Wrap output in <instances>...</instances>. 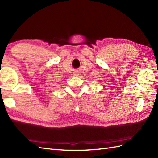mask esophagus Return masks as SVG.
Returning a JSON list of instances; mask_svg holds the SVG:
<instances>
[{
	"instance_id": "34e87169",
	"label": "esophagus",
	"mask_w": 158,
	"mask_h": 158,
	"mask_svg": "<svg viewBox=\"0 0 158 158\" xmlns=\"http://www.w3.org/2000/svg\"><path fill=\"white\" fill-rule=\"evenodd\" d=\"M74 75H76V76H77V75H79V73H78V71H76V72L74 73Z\"/></svg>"
}]
</instances>
